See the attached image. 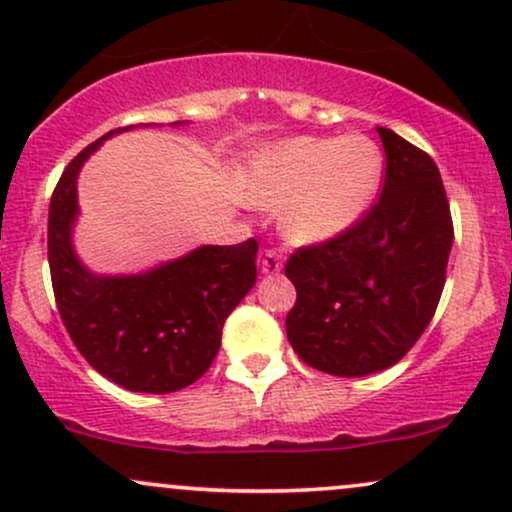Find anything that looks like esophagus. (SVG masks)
Masks as SVG:
<instances>
[{
  "label": "esophagus",
  "mask_w": 512,
  "mask_h": 512,
  "mask_svg": "<svg viewBox=\"0 0 512 512\" xmlns=\"http://www.w3.org/2000/svg\"><path fill=\"white\" fill-rule=\"evenodd\" d=\"M282 266H285V256H282V251H277V249L263 251V258H261V273L263 275L280 273Z\"/></svg>",
  "instance_id": "1"
}]
</instances>
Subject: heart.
<instances>
[{
	"label": "heart",
	"mask_w": 512,
	"mask_h": 512,
	"mask_svg": "<svg viewBox=\"0 0 512 512\" xmlns=\"http://www.w3.org/2000/svg\"><path fill=\"white\" fill-rule=\"evenodd\" d=\"M384 159L370 137H311L270 144L251 161L242 182L246 204L280 208L287 239L320 244L344 235L380 189Z\"/></svg>",
	"instance_id": "b5f03b06"
}]
</instances>
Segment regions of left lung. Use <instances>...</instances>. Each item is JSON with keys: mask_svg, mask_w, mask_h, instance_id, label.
Returning <instances> with one entry per match:
<instances>
[{"mask_svg": "<svg viewBox=\"0 0 512 512\" xmlns=\"http://www.w3.org/2000/svg\"><path fill=\"white\" fill-rule=\"evenodd\" d=\"M387 175L377 204L344 235L287 261L296 287L287 339L301 361L337 377L391 368L430 325L453 246L451 208L425 151L377 128Z\"/></svg>", "mask_w": 512, "mask_h": 512, "instance_id": "left-lung-1", "label": "left lung"}]
</instances>
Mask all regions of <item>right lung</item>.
<instances>
[{"label":"right lung","instance_id":"1","mask_svg":"<svg viewBox=\"0 0 512 512\" xmlns=\"http://www.w3.org/2000/svg\"><path fill=\"white\" fill-rule=\"evenodd\" d=\"M180 125V123H170ZM106 132L63 170L49 204V270L61 320L99 375L128 391L170 394L213 363L225 318L256 285V239L199 246L135 275L92 273L73 246L78 173Z\"/></svg>","mask_w":512,"mask_h":512}]
</instances>
